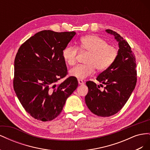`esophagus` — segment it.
Listing matches in <instances>:
<instances>
[{"mask_svg":"<svg viewBox=\"0 0 150 150\" xmlns=\"http://www.w3.org/2000/svg\"><path fill=\"white\" fill-rule=\"evenodd\" d=\"M78 83L79 84H84V81L81 79H78Z\"/></svg>","mask_w":150,"mask_h":150,"instance_id":"esophagus-1","label":"esophagus"}]
</instances>
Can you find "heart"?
I'll return each instance as SVG.
<instances>
[{"instance_id":"heart-1","label":"heart","mask_w":150,"mask_h":150,"mask_svg":"<svg viewBox=\"0 0 150 150\" xmlns=\"http://www.w3.org/2000/svg\"><path fill=\"white\" fill-rule=\"evenodd\" d=\"M81 51L88 52L85 64H79L70 70V74L79 79L92 76L95 71L105 70L110 67L117 56V49L103 38L96 35H88L81 38L78 46ZM78 49L68 46L62 51V57L67 64L73 66L76 61Z\"/></svg>"}]
</instances>
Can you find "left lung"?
<instances>
[{
  "label": "left lung",
  "instance_id": "obj_1",
  "mask_svg": "<svg viewBox=\"0 0 150 150\" xmlns=\"http://www.w3.org/2000/svg\"><path fill=\"white\" fill-rule=\"evenodd\" d=\"M106 31L114 35L120 47L114 62L96 78L106 86L101 91L99 89L100 86L93 81L86 83L88 88L85 96L86 105L94 115L102 117L112 116L121 110L137 81L136 58L129 44L115 31L111 29Z\"/></svg>",
  "mask_w": 150,
  "mask_h": 150
}]
</instances>
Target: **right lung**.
Returning <instances> with one entry per match:
<instances>
[{
  "label": "right lung",
  "mask_w": 150,
  "mask_h": 150,
  "mask_svg": "<svg viewBox=\"0 0 150 150\" xmlns=\"http://www.w3.org/2000/svg\"><path fill=\"white\" fill-rule=\"evenodd\" d=\"M76 33L44 30L22 44L14 61L13 89L22 106L34 118L48 121L61 112L67 98L78 86L67 74L62 51Z\"/></svg>",
  "instance_id": "1"
}]
</instances>
